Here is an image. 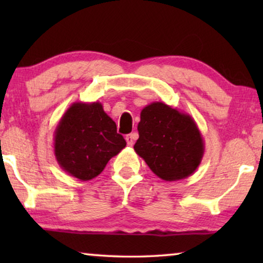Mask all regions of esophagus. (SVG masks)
Returning a JSON list of instances; mask_svg holds the SVG:
<instances>
[{
	"label": "esophagus",
	"instance_id": "34e87169",
	"mask_svg": "<svg viewBox=\"0 0 263 263\" xmlns=\"http://www.w3.org/2000/svg\"><path fill=\"white\" fill-rule=\"evenodd\" d=\"M136 139H138V134H136V133H132V134L127 135V138H125V140H127L128 146L132 147L133 145H134V141H135Z\"/></svg>",
	"mask_w": 263,
	"mask_h": 263
}]
</instances>
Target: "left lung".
Segmentation results:
<instances>
[{"label":"left lung","mask_w":263,"mask_h":263,"mask_svg":"<svg viewBox=\"0 0 263 263\" xmlns=\"http://www.w3.org/2000/svg\"><path fill=\"white\" fill-rule=\"evenodd\" d=\"M138 130L135 152L159 178L179 181L199 167L204 143L190 115L163 102L151 103L140 114Z\"/></svg>","instance_id":"obj_1"}]
</instances>
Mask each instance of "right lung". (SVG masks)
Segmentation results:
<instances>
[{
    "label": "right lung",
    "mask_w": 263,
    "mask_h": 263,
    "mask_svg": "<svg viewBox=\"0 0 263 263\" xmlns=\"http://www.w3.org/2000/svg\"><path fill=\"white\" fill-rule=\"evenodd\" d=\"M127 142L99 102L73 103L57 124L53 151L64 171L89 181L105 168Z\"/></svg>",
    "instance_id": "add662e5"
}]
</instances>
